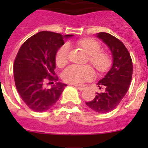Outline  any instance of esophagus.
Wrapping results in <instances>:
<instances>
[{"label":"esophagus","mask_w":148,"mask_h":148,"mask_svg":"<svg viewBox=\"0 0 148 148\" xmlns=\"http://www.w3.org/2000/svg\"><path fill=\"white\" fill-rule=\"evenodd\" d=\"M75 88H76V89H77V90H81V91H82V90H83L84 89H85V87L84 86H75Z\"/></svg>","instance_id":"1"}]
</instances>
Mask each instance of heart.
Instances as JSON below:
<instances>
[{
  "label": "heart",
  "mask_w": 148,
  "mask_h": 148,
  "mask_svg": "<svg viewBox=\"0 0 148 148\" xmlns=\"http://www.w3.org/2000/svg\"><path fill=\"white\" fill-rule=\"evenodd\" d=\"M79 45L82 47L90 55V62L97 71H104L108 69L111 64V59L108 54L101 52V48L98 42L94 39H83L79 42ZM71 47L68 43H65L58 49L55 55L56 64L59 67H62L69 61ZM94 77V71L90 66H81L73 64L68 66L62 73V78L66 82L81 85L87 81L91 80Z\"/></svg>",
  "instance_id": "heart-1"
}]
</instances>
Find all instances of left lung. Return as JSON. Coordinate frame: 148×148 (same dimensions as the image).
Masks as SVG:
<instances>
[{
	"label": "left lung",
	"instance_id": "obj_1",
	"mask_svg": "<svg viewBox=\"0 0 148 148\" xmlns=\"http://www.w3.org/2000/svg\"><path fill=\"white\" fill-rule=\"evenodd\" d=\"M97 37L101 39L111 51L112 66L97 83L100 89L105 87V91L96 93L93 100L86 104L93 111L106 113L116 108L129 89L132 77V61L129 52L121 40L106 32H99Z\"/></svg>",
	"mask_w": 148,
	"mask_h": 148
}]
</instances>
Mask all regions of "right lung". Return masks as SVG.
Returning <instances> with one entry per match:
<instances>
[{
  "label": "right lung",
  "mask_w": 148,
  "mask_h": 148,
  "mask_svg": "<svg viewBox=\"0 0 148 148\" xmlns=\"http://www.w3.org/2000/svg\"><path fill=\"white\" fill-rule=\"evenodd\" d=\"M71 36L73 35L40 32L27 39L19 50L13 65L15 84L22 100L32 110L41 112L51 109L66 86L56 82L47 89L45 83L58 81L55 55L64 44V39Z\"/></svg>",
  "instance_id": "obj_1"
}]
</instances>
